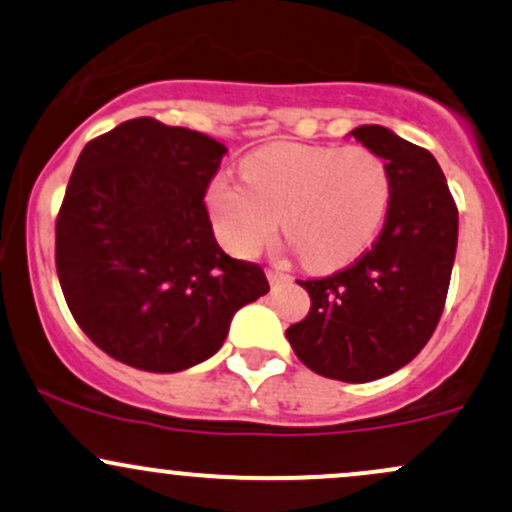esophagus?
I'll return each instance as SVG.
<instances>
[{
	"label": "esophagus",
	"instance_id": "obj_1",
	"mask_svg": "<svg viewBox=\"0 0 512 512\" xmlns=\"http://www.w3.org/2000/svg\"><path fill=\"white\" fill-rule=\"evenodd\" d=\"M267 279L272 286H279V284H284V281H291V276L279 272V269H267Z\"/></svg>",
	"mask_w": 512,
	"mask_h": 512
}]
</instances>
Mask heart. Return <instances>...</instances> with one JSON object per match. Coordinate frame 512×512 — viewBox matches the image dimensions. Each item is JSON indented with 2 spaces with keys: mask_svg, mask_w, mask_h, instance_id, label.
<instances>
[{
  "mask_svg": "<svg viewBox=\"0 0 512 512\" xmlns=\"http://www.w3.org/2000/svg\"><path fill=\"white\" fill-rule=\"evenodd\" d=\"M243 180L216 175L207 190L221 243L250 257L281 223L303 264L320 272L356 260L390 204L385 161L363 146H264L243 161Z\"/></svg>",
  "mask_w": 512,
  "mask_h": 512,
  "instance_id": "heart-1",
  "label": "heart"
}]
</instances>
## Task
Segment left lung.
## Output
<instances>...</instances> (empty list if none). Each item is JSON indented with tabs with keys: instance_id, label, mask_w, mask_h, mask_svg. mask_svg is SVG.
<instances>
[{
	"instance_id": "8db88e82",
	"label": "left lung",
	"mask_w": 512,
	"mask_h": 512,
	"mask_svg": "<svg viewBox=\"0 0 512 512\" xmlns=\"http://www.w3.org/2000/svg\"><path fill=\"white\" fill-rule=\"evenodd\" d=\"M390 173V204L373 248L325 279L298 281L310 313L286 330L310 370L344 383L385 378L424 349L448 296L457 207L431 151L380 125L351 132Z\"/></svg>"
}]
</instances>
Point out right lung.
<instances>
[{
  "instance_id": "obj_1",
  "label": "right lung",
  "mask_w": 512,
  "mask_h": 512,
  "mask_svg": "<svg viewBox=\"0 0 512 512\" xmlns=\"http://www.w3.org/2000/svg\"><path fill=\"white\" fill-rule=\"evenodd\" d=\"M226 146L137 117L91 139L55 223L74 320L98 349L178 373L221 349L233 315L269 291L255 262L219 248L204 195Z\"/></svg>"
}]
</instances>
